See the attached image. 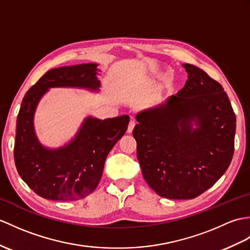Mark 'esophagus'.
Masks as SVG:
<instances>
[{
    "label": "esophagus",
    "instance_id": "34e87169",
    "mask_svg": "<svg viewBox=\"0 0 250 250\" xmlns=\"http://www.w3.org/2000/svg\"><path fill=\"white\" fill-rule=\"evenodd\" d=\"M135 125H136L135 119H131L130 123H129V125H127V133H131V132L133 131V129H134Z\"/></svg>",
    "mask_w": 250,
    "mask_h": 250
}]
</instances>
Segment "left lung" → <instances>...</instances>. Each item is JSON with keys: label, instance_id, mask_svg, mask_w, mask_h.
<instances>
[{"label": "left lung", "instance_id": "obj_1", "mask_svg": "<svg viewBox=\"0 0 250 250\" xmlns=\"http://www.w3.org/2000/svg\"><path fill=\"white\" fill-rule=\"evenodd\" d=\"M184 87L166 104L137 114L133 130L143 177L156 194L193 199L213 187L234 152L235 114L217 81L189 63ZM196 120L197 129L190 124Z\"/></svg>", "mask_w": 250, "mask_h": 250}]
</instances>
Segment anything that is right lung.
<instances>
[{
  "mask_svg": "<svg viewBox=\"0 0 250 250\" xmlns=\"http://www.w3.org/2000/svg\"><path fill=\"white\" fill-rule=\"evenodd\" d=\"M96 63L49 70L27 90L17 119L14 148L20 177L40 197L50 200H79L91 194L100 182L106 156L129 125V116L99 120L87 118L66 147L48 150L37 142L33 116L39 99L50 87L100 86Z\"/></svg>",
  "mask_w": 250,
  "mask_h": 250,
  "instance_id": "add662e5",
  "label": "right lung"
}]
</instances>
